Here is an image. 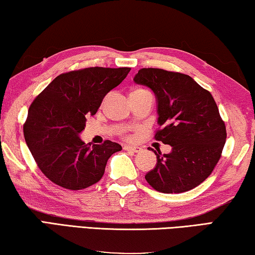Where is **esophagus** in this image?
I'll use <instances>...</instances> for the list:
<instances>
[{
  "instance_id": "esophagus-1",
  "label": "esophagus",
  "mask_w": 255,
  "mask_h": 255,
  "mask_svg": "<svg viewBox=\"0 0 255 255\" xmlns=\"http://www.w3.org/2000/svg\"><path fill=\"white\" fill-rule=\"evenodd\" d=\"M123 149L127 151H132V152H140V151L142 150V148L139 145H128V144L124 145Z\"/></svg>"
}]
</instances>
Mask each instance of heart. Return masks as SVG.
Returning <instances> with one entry per match:
<instances>
[{"label":"heart","instance_id":"b5f03b06","mask_svg":"<svg viewBox=\"0 0 255 255\" xmlns=\"http://www.w3.org/2000/svg\"><path fill=\"white\" fill-rule=\"evenodd\" d=\"M141 92H144V89H134V91H133L131 94H135V93H141Z\"/></svg>","mask_w":255,"mask_h":255}]
</instances>
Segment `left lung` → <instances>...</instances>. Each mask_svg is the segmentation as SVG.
<instances>
[{"mask_svg":"<svg viewBox=\"0 0 255 255\" xmlns=\"http://www.w3.org/2000/svg\"><path fill=\"white\" fill-rule=\"evenodd\" d=\"M133 80L152 89L161 127L154 139L172 148L168 154L152 149L157 164L145 180L164 194L195 188L214 170L226 141L225 123L212 94L188 75L159 68H142Z\"/></svg>","mask_w":255,"mask_h":255,"instance_id":"8db88e82","label":"left lung"}]
</instances>
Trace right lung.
<instances>
[{
  "label": "right lung",
  "mask_w": 255,
  "mask_h": 255,
  "mask_svg": "<svg viewBox=\"0 0 255 255\" xmlns=\"http://www.w3.org/2000/svg\"><path fill=\"white\" fill-rule=\"evenodd\" d=\"M130 70L89 67L69 71L34 98L23 134L39 169L53 184L70 190L87 188L102 179L111 155L122 150L110 140L86 144L79 133L87 116L96 114L103 98Z\"/></svg>",
  "instance_id": "right-lung-1"
}]
</instances>
